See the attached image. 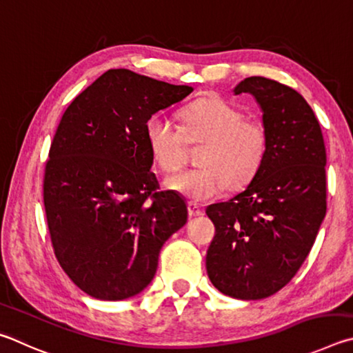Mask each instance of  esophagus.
Returning <instances> with one entry per match:
<instances>
[{"label": "esophagus", "mask_w": 353, "mask_h": 353, "mask_svg": "<svg viewBox=\"0 0 353 353\" xmlns=\"http://www.w3.org/2000/svg\"><path fill=\"white\" fill-rule=\"evenodd\" d=\"M188 212L190 217H200V215H203L201 208L196 205V203H192V201L188 203Z\"/></svg>", "instance_id": "1"}]
</instances>
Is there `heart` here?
Returning a JSON list of instances; mask_svg holds the SVG:
<instances>
[{"label":"heart","instance_id":"1","mask_svg":"<svg viewBox=\"0 0 353 353\" xmlns=\"http://www.w3.org/2000/svg\"><path fill=\"white\" fill-rule=\"evenodd\" d=\"M145 142L161 169L175 172L188 159V145H201L196 169L165 178V188L194 201L217 199L228 188L239 190L254 180L270 150L268 128L256 116L217 96L189 103L180 111V128L154 114L145 123Z\"/></svg>","mask_w":353,"mask_h":353}]
</instances>
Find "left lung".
<instances>
[{"label":"left lung","instance_id":"8db88e82","mask_svg":"<svg viewBox=\"0 0 353 353\" xmlns=\"http://www.w3.org/2000/svg\"><path fill=\"white\" fill-rule=\"evenodd\" d=\"M236 94L261 103L270 150L248 188L208 206L215 226L206 254L214 287L257 301L283 288L310 252L327 211L325 145L313 110L298 91L267 77H248Z\"/></svg>","mask_w":353,"mask_h":353}]
</instances>
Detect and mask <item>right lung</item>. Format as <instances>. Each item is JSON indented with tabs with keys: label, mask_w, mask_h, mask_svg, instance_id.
Returning a JSON list of instances; mask_svg holds the SVG:
<instances>
[{
	"label": "right lung",
	"mask_w": 353,
	"mask_h": 353,
	"mask_svg": "<svg viewBox=\"0 0 353 353\" xmlns=\"http://www.w3.org/2000/svg\"><path fill=\"white\" fill-rule=\"evenodd\" d=\"M190 92L186 85L108 70L61 116L43 203L60 267L92 298L121 301L142 292L164 242L186 225L181 196L157 192L145 123Z\"/></svg>",
	"instance_id": "right-lung-1"
}]
</instances>
